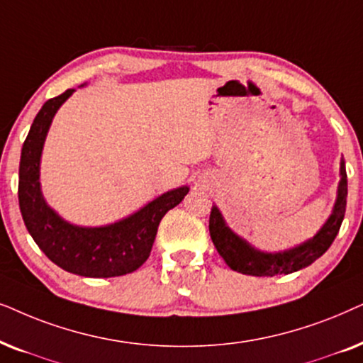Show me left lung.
<instances>
[{
  "label": "left lung",
  "instance_id": "obj_1",
  "mask_svg": "<svg viewBox=\"0 0 363 363\" xmlns=\"http://www.w3.org/2000/svg\"><path fill=\"white\" fill-rule=\"evenodd\" d=\"M347 206V172L345 161H340V181L337 187V199L333 204L332 214L328 216L320 229L313 238L306 242L296 245V247L282 250V252H264L247 240L240 238L225 224L224 217L217 206H212L209 217V232L217 252L225 260L232 270H238L245 275H255V277H274L280 274L297 272L325 254L330 247L333 239L339 234L345 216Z\"/></svg>",
  "mask_w": 363,
  "mask_h": 363
}]
</instances>
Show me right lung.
Here are the masks:
<instances>
[{"mask_svg": "<svg viewBox=\"0 0 363 363\" xmlns=\"http://www.w3.org/2000/svg\"><path fill=\"white\" fill-rule=\"evenodd\" d=\"M72 93L74 89H67L43 104L23 144L18 199L24 225L46 257L66 272L94 279L131 274L146 262L159 222L184 199L189 187L164 192L134 214L108 225L84 227L62 219L43 196L40 166L52 118Z\"/></svg>", "mask_w": 363, "mask_h": 363, "instance_id": "right-lung-1", "label": "right lung"}]
</instances>
